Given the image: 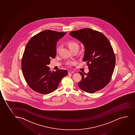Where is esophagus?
Returning a JSON list of instances; mask_svg holds the SVG:
<instances>
[{"mask_svg":"<svg viewBox=\"0 0 135 135\" xmlns=\"http://www.w3.org/2000/svg\"><path fill=\"white\" fill-rule=\"evenodd\" d=\"M68 73L69 74H71V73H74V71H71V70H69L68 71Z\"/></svg>","mask_w":135,"mask_h":135,"instance_id":"esophagus-1","label":"esophagus"}]
</instances>
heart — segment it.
I'll return each mask as SVG.
<instances>
[{"mask_svg":"<svg viewBox=\"0 0 135 135\" xmlns=\"http://www.w3.org/2000/svg\"><path fill=\"white\" fill-rule=\"evenodd\" d=\"M66 45L71 52L74 50H78L79 49V44L78 42L74 40L69 41L66 43ZM58 50H59V49L57 48L56 50V52H57ZM73 64H74V62H67V65H68V66H71V65H73Z\"/></svg>","mask_w":135,"mask_h":135,"instance_id":"1","label":"heart"}]
</instances>
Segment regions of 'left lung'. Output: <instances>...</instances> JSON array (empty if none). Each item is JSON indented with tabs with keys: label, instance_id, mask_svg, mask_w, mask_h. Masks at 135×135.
<instances>
[{
	"label": "left lung",
	"instance_id": "8db88e82",
	"mask_svg": "<svg viewBox=\"0 0 135 135\" xmlns=\"http://www.w3.org/2000/svg\"><path fill=\"white\" fill-rule=\"evenodd\" d=\"M70 35L84 45L83 60L87 62L89 70L87 74L79 71L81 76L79 88L89 93L104 88L110 82L116 62L109 40L102 33L90 28L71 31Z\"/></svg>",
	"mask_w": 135,
	"mask_h": 135
}]
</instances>
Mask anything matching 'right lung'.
I'll list each match as a JSON object with an SVG mask.
<instances>
[{"mask_svg": "<svg viewBox=\"0 0 135 135\" xmlns=\"http://www.w3.org/2000/svg\"><path fill=\"white\" fill-rule=\"evenodd\" d=\"M66 33L45 30L33 36L25 48L22 60V73L26 83L35 91L48 94L54 91L66 70H50L48 65L56 55V44Z\"/></svg>", "mask_w": 135, "mask_h": 135, "instance_id": "right-lung-1", "label": "right lung"}]
</instances>
